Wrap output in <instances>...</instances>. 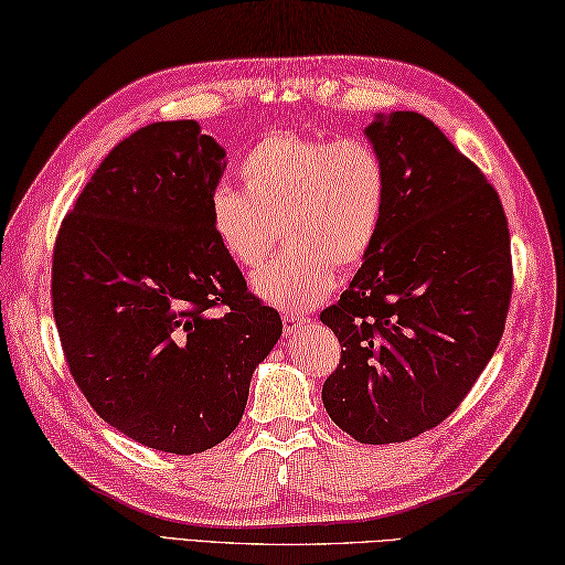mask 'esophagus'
Listing matches in <instances>:
<instances>
[{"mask_svg":"<svg viewBox=\"0 0 565 565\" xmlns=\"http://www.w3.org/2000/svg\"><path fill=\"white\" fill-rule=\"evenodd\" d=\"M307 322H310V317L285 312V315H282V332H285V337H292V334H297V332H300V329H302Z\"/></svg>","mask_w":565,"mask_h":565,"instance_id":"esophagus-1","label":"esophagus"}]
</instances>
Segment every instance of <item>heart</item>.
<instances>
[{
	"label": "heart",
	"mask_w": 565,
	"mask_h": 565,
	"mask_svg": "<svg viewBox=\"0 0 565 565\" xmlns=\"http://www.w3.org/2000/svg\"><path fill=\"white\" fill-rule=\"evenodd\" d=\"M243 189L218 184L209 196L216 241L241 268L268 258L278 226L290 250L253 275V290L287 312H305L334 287L342 270L366 260L388 206V169L359 137L275 130L243 154Z\"/></svg>",
	"instance_id": "1"
}]
</instances>
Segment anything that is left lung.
<instances>
[{"mask_svg":"<svg viewBox=\"0 0 565 565\" xmlns=\"http://www.w3.org/2000/svg\"><path fill=\"white\" fill-rule=\"evenodd\" d=\"M388 169L374 248L319 319L342 359L322 401L366 445L418 438L460 406L492 359L512 300L502 201L480 167L420 113L376 115Z\"/></svg>","mask_w":565,"mask_h":565,"instance_id":"1","label":"left lung"}]
</instances>
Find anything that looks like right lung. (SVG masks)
I'll return each mask as SVG.
<instances>
[{
  "label": "right lung",
  "mask_w": 565,
  "mask_h": 565,
  "mask_svg": "<svg viewBox=\"0 0 565 565\" xmlns=\"http://www.w3.org/2000/svg\"><path fill=\"white\" fill-rule=\"evenodd\" d=\"M223 157L194 120L140 127L95 169L53 246L73 381L105 423L162 452L226 440L282 334L211 228Z\"/></svg>",
  "instance_id": "right-lung-1"
}]
</instances>
